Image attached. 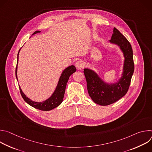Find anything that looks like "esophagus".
Instances as JSON below:
<instances>
[{
  "label": "esophagus",
  "mask_w": 152,
  "mask_h": 152,
  "mask_svg": "<svg viewBox=\"0 0 152 152\" xmlns=\"http://www.w3.org/2000/svg\"><path fill=\"white\" fill-rule=\"evenodd\" d=\"M75 66H76V67L78 70H81V69H82L84 67L85 63L83 62V61L80 60V61H78L76 62Z\"/></svg>",
  "instance_id": "34e87169"
}]
</instances>
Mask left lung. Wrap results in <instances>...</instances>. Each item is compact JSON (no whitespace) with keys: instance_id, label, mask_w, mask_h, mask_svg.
I'll return each instance as SVG.
<instances>
[{"instance_id":"obj_1","label":"left lung","mask_w":152,"mask_h":152,"mask_svg":"<svg viewBox=\"0 0 152 152\" xmlns=\"http://www.w3.org/2000/svg\"><path fill=\"white\" fill-rule=\"evenodd\" d=\"M110 42L119 46L124 57L121 77L114 83L104 82L93 70L84 69L89 96L94 103L106 106L114 103L127 92L134 72L133 51L131 45L115 28Z\"/></svg>"}]
</instances>
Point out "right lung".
<instances>
[{
  "instance_id": "1",
  "label": "right lung",
  "mask_w": 152,
  "mask_h": 152,
  "mask_svg": "<svg viewBox=\"0 0 152 152\" xmlns=\"http://www.w3.org/2000/svg\"><path fill=\"white\" fill-rule=\"evenodd\" d=\"M38 32H40V31H35L33 33L32 35H34ZM20 50V49L19 50L18 55H17V66H16V69H15V76H16L17 80H18L17 75V64H18V54H19ZM76 69L74 66H70L65 69L62 72V73L60 76L58 85L56 86V88L55 91L53 92V93L52 94V95L48 99L46 100L45 101H43L42 102H34V101L31 100L30 99H29L28 97H26V96L23 93L22 90H21V89L20 88V86H19L20 94H21V96H22L23 99H24V100L28 104H29L31 106L36 108V109L39 110L41 111H50V110L54 109V108L56 107L57 106H58L59 105H60V104L62 103V102L63 100L64 96L65 90H66V85H67V82L69 80V77L73 73H75L76 72Z\"/></svg>"
}]
</instances>
